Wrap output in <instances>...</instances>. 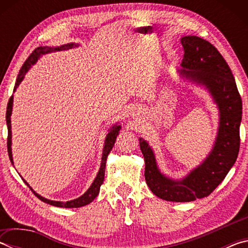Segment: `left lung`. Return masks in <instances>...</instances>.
Instances as JSON below:
<instances>
[{
  "label": "left lung",
  "instance_id": "1",
  "mask_svg": "<svg viewBox=\"0 0 248 248\" xmlns=\"http://www.w3.org/2000/svg\"><path fill=\"white\" fill-rule=\"evenodd\" d=\"M184 48L180 74L202 84L213 96L220 110V127L216 144L202 164L183 180H173L161 174L152 149L140 139L145 161V182L158 198L188 202L209 196L232 169L240 151L242 98L224 58L215 46L197 36L182 38Z\"/></svg>",
  "mask_w": 248,
  "mask_h": 248
}]
</instances>
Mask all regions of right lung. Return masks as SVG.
<instances>
[{"label": "right lung", "instance_id": "1", "mask_svg": "<svg viewBox=\"0 0 248 248\" xmlns=\"http://www.w3.org/2000/svg\"><path fill=\"white\" fill-rule=\"evenodd\" d=\"M74 46V44H68V45H64V46H61V47H58V48H50V47H38L36 48L31 53V56H29L26 61L24 62V64L22 65V68L19 70V73H18V77L16 78V83H15V86H14V91L17 89V86L19 85V83L23 81V78L25 77V74H26L27 71L29 70V68L33 64L36 63V61L38 60V58L41 56V54H45V53H48V52H52V51H59V50H64V49H69V48H72ZM12 107H13V96H11L10 100H8L7 103V108H6V124H7V152H8V156H10L11 162L13 163V157H12V148H11V144H12V131H11V115H12ZM120 125H114L110 129V131L108 132L107 137H106V141H105V146H104V150H103V156H102V165H100V169L97 176H96L95 180L92 184V186L89 188V190H87L85 194L83 196L79 197L78 199H74V200H71V201H66V202H60V201H52V200H49V199H46L44 197H41L40 195L37 194V192L33 191L31 186L25 182L24 183L27 185V186L31 188V191L33 192V195H35L37 198L40 199L41 201H44L46 203H49L51 205H54V207H60V208H79V207H83V205H86L91 203L92 201H93L96 197H97L99 189H100V186H102V184L104 182V177H105V167H106V159L109 152H110L112 146H114L115 142H116V138L118 136L119 133V130H120Z\"/></svg>", "mask_w": 248, "mask_h": 248}]
</instances>
